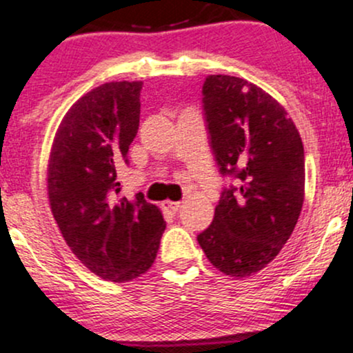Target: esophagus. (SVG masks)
Here are the masks:
<instances>
[{
    "mask_svg": "<svg viewBox=\"0 0 353 353\" xmlns=\"http://www.w3.org/2000/svg\"><path fill=\"white\" fill-rule=\"evenodd\" d=\"M163 208H164V210L165 212H169V214H176L177 210L181 209V202H172V201H165L164 204H163Z\"/></svg>",
    "mask_w": 353,
    "mask_h": 353,
    "instance_id": "34e87169",
    "label": "esophagus"
}]
</instances>
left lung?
I'll return each instance as SVG.
<instances>
[{
  "label": "left lung",
  "mask_w": 353,
  "mask_h": 353,
  "mask_svg": "<svg viewBox=\"0 0 353 353\" xmlns=\"http://www.w3.org/2000/svg\"><path fill=\"white\" fill-rule=\"evenodd\" d=\"M202 96L219 171L237 188L222 190L197 242L221 272L249 277L277 257L301 216L303 144L283 106L249 81L210 74Z\"/></svg>",
  "instance_id": "8db88e82"
}]
</instances>
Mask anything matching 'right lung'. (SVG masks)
I'll use <instances>...</instances> for the list:
<instances>
[{"label":"right lung","mask_w":353,"mask_h":353,"mask_svg":"<svg viewBox=\"0 0 353 353\" xmlns=\"http://www.w3.org/2000/svg\"><path fill=\"white\" fill-rule=\"evenodd\" d=\"M141 81L86 92L61 121L48 164V197L72 254L92 274L128 282L151 269L165 229L157 205L121 197L117 164L137 134Z\"/></svg>","instance_id":"1"}]
</instances>
